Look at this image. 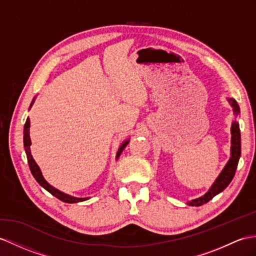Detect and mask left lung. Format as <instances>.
<instances>
[{"label":"left lung","mask_w":256,"mask_h":256,"mask_svg":"<svg viewBox=\"0 0 256 256\" xmlns=\"http://www.w3.org/2000/svg\"><path fill=\"white\" fill-rule=\"evenodd\" d=\"M227 101L229 102L230 106L232 108L234 114L236 117L240 113V108L238 103L234 98H227ZM230 132H232V146H230V158L227 162L225 167L222 168L220 175L216 178L213 184L210 186L208 191L203 194L202 196L191 200L190 202H186V204L190 206H201V205L208 203L210 200H212L218 193L222 192L225 190L228 184L232 182V180L234 176V172L236 170V166L239 163V158L241 155V134H240V128L239 122L236 120L232 124V128H230Z\"/></svg>","instance_id":"obj_1"}]
</instances>
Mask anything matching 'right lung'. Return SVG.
Returning a JSON list of instances; mask_svg holds the SVG:
<instances>
[{
  "mask_svg": "<svg viewBox=\"0 0 256 256\" xmlns=\"http://www.w3.org/2000/svg\"><path fill=\"white\" fill-rule=\"evenodd\" d=\"M34 98H36V96L34 98L32 102H31L29 110L34 105ZM29 130H30V120L28 117L27 120H26V124H24V151H26V155H27V160H28V164H29V168L31 170V174H32V176L34 177V179L36 180V182H38V184L42 186V188H44L46 191L51 193L52 196H54L55 198H58V200L63 201L65 203H78V202H84L86 200H88V198H76V196H70V194H67V193H64V192L60 191L58 189L54 188L53 186H51L46 182L44 177H43V175H42V172L40 170V167L38 166V164L36 163V160H34L32 155H31V151H30L31 140H30ZM128 143H129V139L124 140L120 144V146L118 148V151H117V154H116V160H118V158L120 156L122 152L124 151V148L127 146Z\"/></svg>",
  "mask_w": 256,
  "mask_h": 256,
  "instance_id": "1",
  "label": "right lung"
}]
</instances>
